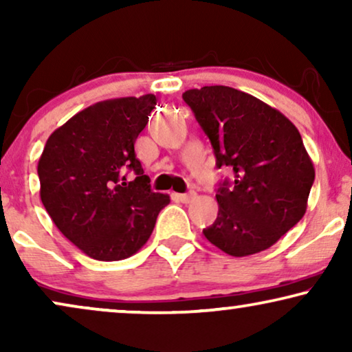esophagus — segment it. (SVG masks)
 <instances>
[{"mask_svg":"<svg viewBox=\"0 0 352 352\" xmlns=\"http://www.w3.org/2000/svg\"><path fill=\"white\" fill-rule=\"evenodd\" d=\"M176 197H177V200L182 201V204H189V201L195 199L197 194L194 190H190V192H187V194H177Z\"/></svg>","mask_w":352,"mask_h":352,"instance_id":"34e87169","label":"esophagus"}]
</instances>
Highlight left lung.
Listing matches in <instances>:
<instances>
[{
	"label": "left lung",
	"mask_w": 352,
	"mask_h": 352,
	"mask_svg": "<svg viewBox=\"0 0 352 352\" xmlns=\"http://www.w3.org/2000/svg\"><path fill=\"white\" fill-rule=\"evenodd\" d=\"M208 136L216 166L232 173L219 182L218 218L205 237L230 256L272 247L306 213L314 165L285 115L229 86L182 94Z\"/></svg>",
	"instance_id": "8db88e82"
}]
</instances>
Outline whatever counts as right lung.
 Listing matches in <instances>:
<instances>
[{"label": "right lung", "instance_id": "add662e5", "mask_svg": "<svg viewBox=\"0 0 352 352\" xmlns=\"http://www.w3.org/2000/svg\"><path fill=\"white\" fill-rule=\"evenodd\" d=\"M157 98L102 100L74 115L46 141L40 197L57 229L89 258L120 261L139 252L170 197L151 189L134 142ZM137 177L126 179V171Z\"/></svg>", "mask_w": 352, "mask_h": 352}]
</instances>
